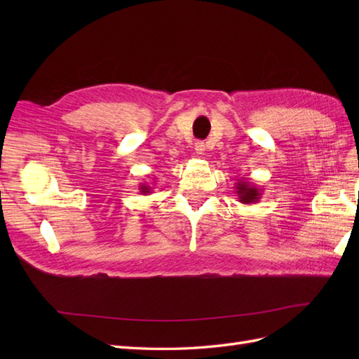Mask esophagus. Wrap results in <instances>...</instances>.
<instances>
[{
    "mask_svg": "<svg viewBox=\"0 0 359 359\" xmlns=\"http://www.w3.org/2000/svg\"><path fill=\"white\" fill-rule=\"evenodd\" d=\"M194 149H196L198 154H203L205 153V144L203 142H196V144H194Z\"/></svg>",
    "mask_w": 359,
    "mask_h": 359,
    "instance_id": "34e87169",
    "label": "esophagus"
}]
</instances>
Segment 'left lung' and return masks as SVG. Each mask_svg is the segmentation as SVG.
<instances>
[{"mask_svg": "<svg viewBox=\"0 0 359 359\" xmlns=\"http://www.w3.org/2000/svg\"><path fill=\"white\" fill-rule=\"evenodd\" d=\"M235 189H236V194L238 199H240L241 203H257L260 196H262V190L257 189L256 186H252L247 180L241 178L235 182Z\"/></svg>", "mask_w": 359, "mask_h": 359, "instance_id": "obj_1", "label": "left lung"}]
</instances>
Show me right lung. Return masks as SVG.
Wrapping results in <instances>:
<instances>
[{"mask_svg":"<svg viewBox=\"0 0 359 359\" xmlns=\"http://www.w3.org/2000/svg\"><path fill=\"white\" fill-rule=\"evenodd\" d=\"M139 191H140V193H142V194H145V196H147V194H149V193H151V191H153V190H151V187L148 186V184L142 182V184H140V187H139Z\"/></svg>","mask_w":359,"mask_h":359,"instance_id":"right-lung-1","label":"right lung"}]
</instances>
